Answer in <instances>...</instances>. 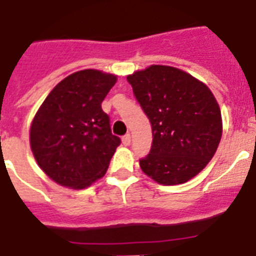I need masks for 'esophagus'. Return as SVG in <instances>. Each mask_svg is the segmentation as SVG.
Masks as SVG:
<instances>
[{"label":"esophagus","instance_id":"obj_1","mask_svg":"<svg viewBox=\"0 0 256 256\" xmlns=\"http://www.w3.org/2000/svg\"><path fill=\"white\" fill-rule=\"evenodd\" d=\"M122 141H123V144L126 145V146H128L130 144V133H126V134H124L123 138H122Z\"/></svg>","mask_w":256,"mask_h":256}]
</instances>
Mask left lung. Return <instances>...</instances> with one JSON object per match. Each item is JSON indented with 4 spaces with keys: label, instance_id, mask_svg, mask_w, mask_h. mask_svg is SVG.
Returning a JSON list of instances; mask_svg holds the SVG:
<instances>
[{
    "label": "left lung",
    "instance_id": "obj_1",
    "mask_svg": "<svg viewBox=\"0 0 256 256\" xmlns=\"http://www.w3.org/2000/svg\"><path fill=\"white\" fill-rule=\"evenodd\" d=\"M152 124L141 170L160 184H180L212 160L222 134L221 111L202 82L172 66L152 65L126 77Z\"/></svg>",
    "mask_w": 256,
    "mask_h": 256
}]
</instances>
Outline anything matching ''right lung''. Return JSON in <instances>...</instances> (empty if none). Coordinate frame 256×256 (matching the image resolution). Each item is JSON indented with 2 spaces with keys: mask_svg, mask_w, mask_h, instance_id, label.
Here are the masks:
<instances>
[{
  "mask_svg": "<svg viewBox=\"0 0 256 256\" xmlns=\"http://www.w3.org/2000/svg\"><path fill=\"white\" fill-rule=\"evenodd\" d=\"M116 76L86 69L68 76L34 118L30 144L42 170L56 183L85 188L108 168L122 140L111 132L102 102Z\"/></svg>",
  "mask_w": 256,
  "mask_h": 256,
  "instance_id": "right-lung-1",
  "label": "right lung"
}]
</instances>
